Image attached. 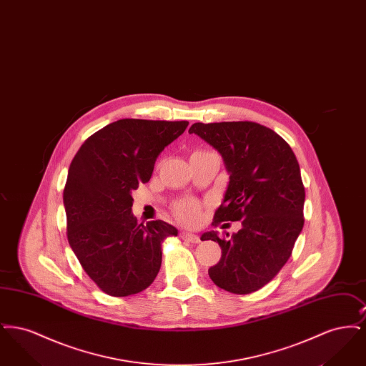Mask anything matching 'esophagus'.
<instances>
[{"label": "esophagus", "mask_w": 366, "mask_h": 366, "mask_svg": "<svg viewBox=\"0 0 366 366\" xmlns=\"http://www.w3.org/2000/svg\"><path fill=\"white\" fill-rule=\"evenodd\" d=\"M179 237L182 239V240H185V242H188V243H199L200 242V239H199V236H196V234H193V233H189V232H181V234H179Z\"/></svg>", "instance_id": "obj_1"}]
</instances>
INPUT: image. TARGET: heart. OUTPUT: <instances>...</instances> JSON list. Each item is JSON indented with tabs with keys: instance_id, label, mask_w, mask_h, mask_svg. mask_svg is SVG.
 <instances>
[{
	"instance_id": "heart-1",
	"label": "heart",
	"mask_w": 366,
	"mask_h": 366,
	"mask_svg": "<svg viewBox=\"0 0 366 366\" xmlns=\"http://www.w3.org/2000/svg\"><path fill=\"white\" fill-rule=\"evenodd\" d=\"M174 214L182 224L193 225L200 219V204L194 199H184L175 203Z\"/></svg>"
}]
</instances>
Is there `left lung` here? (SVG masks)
<instances>
[{
  "mask_svg": "<svg viewBox=\"0 0 366 366\" xmlns=\"http://www.w3.org/2000/svg\"><path fill=\"white\" fill-rule=\"evenodd\" d=\"M189 133L222 155L229 173L212 224L242 221V229L230 237L203 234L222 249L219 262L209 269V279L232 294L255 292L290 259L303 229L305 187L295 154L259 123H193Z\"/></svg>",
  "mask_w": 366,
  "mask_h": 366,
  "instance_id": "1",
  "label": "left lung"
}]
</instances>
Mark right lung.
Listing matches in <instances>:
<instances>
[{"label":"right lung","instance_id":"obj_1","mask_svg":"<svg viewBox=\"0 0 366 366\" xmlns=\"http://www.w3.org/2000/svg\"><path fill=\"white\" fill-rule=\"evenodd\" d=\"M189 122L121 119L81 145L71 162L63 202L67 239L87 276L111 296L148 288L162 264V243L178 230L164 221L137 222L132 192L149 181L157 157Z\"/></svg>","mask_w":366,"mask_h":366}]
</instances>
